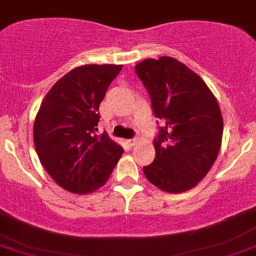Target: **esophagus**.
<instances>
[{
	"label": "esophagus",
	"mask_w": 256,
	"mask_h": 256,
	"mask_svg": "<svg viewBox=\"0 0 256 256\" xmlns=\"http://www.w3.org/2000/svg\"><path fill=\"white\" fill-rule=\"evenodd\" d=\"M138 142V138H130V140H126V144H128V146H134V144Z\"/></svg>",
	"instance_id": "34e87169"
}]
</instances>
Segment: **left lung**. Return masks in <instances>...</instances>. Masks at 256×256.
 Listing matches in <instances>:
<instances>
[{"label": "left lung", "instance_id": "1", "mask_svg": "<svg viewBox=\"0 0 256 256\" xmlns=\"http://www.w3.org/2000/svg\"><path fill=\"white\" fill-rule=\"evenodd\" d=\"M135 73L161 124L154 140L156 156L144 167V176L164 192H186L204 178L220 150L218 102L198 74L171 56L144 59Z\"/></svg>", "mask_w": 256, "mask_h": 256}]
</instances>
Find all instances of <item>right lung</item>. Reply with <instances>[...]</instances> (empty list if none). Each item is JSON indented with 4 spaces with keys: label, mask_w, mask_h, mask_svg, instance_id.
<instances>
[{
    "label": "right lung",
    "mask_w": 256,
    "mask_h": 256,
    "mask_svg": "<svg viewBox=\"0 0 256 256\" xmlns=\"http://www.w3.org/2000/svg\"><path fill=\"white\" fill-rule=\"evenodd\" d=\"M122 66L89 64L66 73L43 99L33 126L40 161L49 176L72 193L86 194L104 186L122 147L96 135L99 106Z\"/></svg>",
    "instance_id": "add662e5"
}]
</instances>
